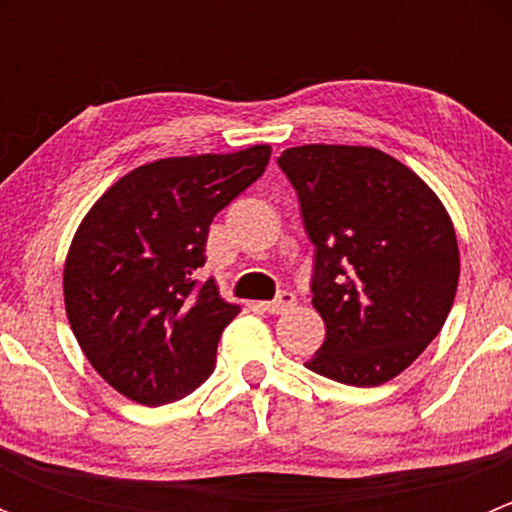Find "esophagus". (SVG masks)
Returning <instances> with one entry per match:
<instances>
[{
	"instance_id": "34e87169",
	"label": "esophagus",
	"mask_w": 512,
	"mask_h": 512,
	"mask_svg": "<svg viewBox=\"0 0 512 512\" xmlns=\"http://www.w3.org/2000/svg\"><path fill=\"white\" fill-rule=\"evenodd\" d=\"M294 304H297V297H294L292 292H280L275 299H272V302H260L257 307H262L265 312H270V314H285L294 307Z\"/></svg>"
}]
</instances>
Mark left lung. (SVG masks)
Masks as SVG:
<instances>
[{"label": "left lung", "instance_id": "8db88e82", "mask_svg": "<svg viewBox=\"0 0 512 512\" xmlns=\"http://www.w3.org/2000/svg\"><path fill=\"white\" fill-rule=\"evenodd\" d=\"M314 245L312 304L327 337L307 369L349 386L399 376L438 337L461 257L441 200L404 163L366 146L287 148Z\"/></svg>", "mask_w": 512, "mask_h": 512}]
</instances>
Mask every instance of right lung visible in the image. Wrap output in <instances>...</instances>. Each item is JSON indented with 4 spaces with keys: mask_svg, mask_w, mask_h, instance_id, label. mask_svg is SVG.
<instances>
[{
    "mask_svg": "<svg viewBox=\"0 0 512 512\" xmlns=\"http://www.w3.org/2000/svg\"><path fill=\"white\" fill-rule=\"evenodd\" d=\"M270 153L160 158L123 175L81 220L64 267L66 317L118 394L163 406L213 374L240 307L195 272L213 218L265 173Z\"/></svg>",
    "mask_w": 512,
    "mask_h": 512,
    "instance_id": "right-lung-1",
    "label": "right lung"
}]
</instances>
